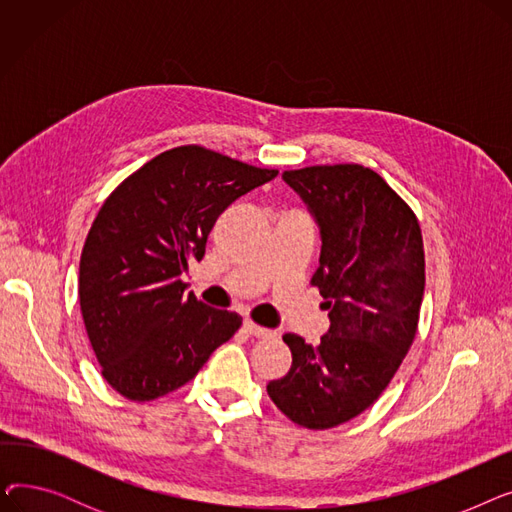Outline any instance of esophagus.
Here are the masks:
<instances>
[{
  "mask_svg": "<svg viewBox=\"0 0 512 512\" xmlns=\"http://www.w3.org/2000/svg\"><path fill=\"white\" fill-rule=\"evenodd\" d=\"M242 328H245V332L255 336V338H270V336H274L272 330H267V328H261V326L253 324L251 319H245V324H242Z\"/></svg>",
  "mask_w": 512,
  "mask_h": 512,
  "instance_id": "esophagus-1",
  "label": "esophagus"
}]
</instances>
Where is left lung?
I'll list each match as a JSON object with an SVG mask.
<instances>
[{"label":"left lung","instance_id":"8db88e82","mask_svg":"<svg viewBox=\"0 0 512 512\" xmlns=\"http://www.w3.org/2000/svg\"><path fill=\"white\" fill-rule=\"evenodd\" d=\"M282 180L319 228L311 284L330 330L317 346L284 336L292 367L267 394L294 423L328 429L369 409L409 353L425 288L423 238L411 207L369 168L313 166Z\"/></svg>","mask_w":512,"mask_h":512}]
</instances>
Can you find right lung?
Listing matches in <instances>:
<instances>
[{
  "instance_id": "obj_1",
  "label": "right lung",
  "mask_w": 512,
  "mask_h": 512,
  "mask_svg": "<svg viewBox=\"0 0 512 512\" xmlns=\"http://www.w3.org/2000/svg\"><path fill=\"white\" fill-rule=\"evenodd\" d=\"M261 170L186 145L159 153L107 197L85 240L78 297L105 382L128 400L178 390L242 317L184 292L218 215L270 182Z\"/></svg>"
}]
</instances>
